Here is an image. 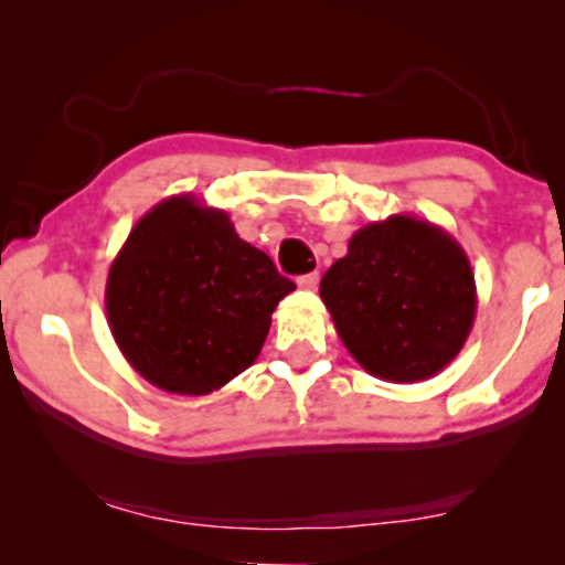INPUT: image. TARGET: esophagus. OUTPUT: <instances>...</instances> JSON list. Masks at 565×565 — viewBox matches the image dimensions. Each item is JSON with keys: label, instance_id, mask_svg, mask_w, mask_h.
I'll use <instances>...</instances> for the list:
<instances>
[{"label": "esophagus", "instance_id": "34e87169", "mask_svg": "<svg viewBox=\"0 0 565 565\" xmlns=\"http://www.w3.org/2000/svg\"><path fill=\"white\" fill-rule=\"evenodd\" d=\"M298 285H300V288H303V290H316V288H319V273L303 275V277H300V280H298Z\"/></svg>", "mask_w": 565, "mask_h": 565}]
</instances>
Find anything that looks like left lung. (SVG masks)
<instances>
[{"instance_id":"8db88e82","label":"left lung","mask_w":565,"mask_h":565,"mask_svg":"<svg viewBox=\"0 0 565 565\" xmlns=\"http://www.w3.org/2000/svg\"><path fill=\"white\" fill-rule=\"evenodd\" d=\"M319 292L347 352L391 383L427 381L450 365L478 306L468 254L416 215L360 228Z\"/></svg>"}]
</instances>
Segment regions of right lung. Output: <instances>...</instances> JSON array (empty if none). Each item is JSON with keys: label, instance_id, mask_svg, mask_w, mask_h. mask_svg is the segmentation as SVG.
Instances as JSON below:
<instances>
[{"label": "right lung", "instance_id": "obj_1", "mask_svg": "<svg viewBox=\"0 0 565 565\" xmlns=\"http://www.w3.org/2000/svg\"><path fill=\"white\" fill-rule=\"evenodd\" d=\"M292 290L226 211L172 195L130 228L107 273L105 311L138 375L205 396L259 358L273 311Z\"/></svg>", "mask_w": 565, "mask_h": 565}]
</instances>
